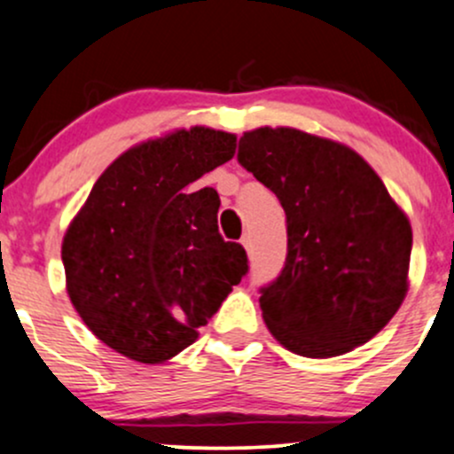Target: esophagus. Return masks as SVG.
<instances>
[{"label": "esophagus", "instance_id": "1", "mask_svg": "<svg viewBox=\"0 0 454 454\" xmlns=\"http://www.w3.org/2000/svg\"><path fill=\"white\" fill-rule=\"evenodd\" d=\"M242 247H245L247 251H251L254 249V238H251V233H245V236H242Z\"/></svg>", "mask_w": 454, "mask_h": 454}]
</instances>
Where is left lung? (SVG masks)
<instances>
[{"instance_id": "left-lung-1", "label": "left lung", "mask_w": 454, "mask_h": 454, "mask_svg": "<svg viewBox=\"0 0 454 454\" xmlns=\"http://www.w3.org/2000/svg\"><path fill=\"white\" fill-rule=\"evenodd\" d=\"M238 161L286 212V262L260 288L270 334L308 358L373 339L404 301L413 245L380 176L352 148L288 126L242 135Z\"/></svg>"}]
</instances>
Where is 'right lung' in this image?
I'll list each match as a JSON object with an SVG mask.
<instances>
[{
    "mask_svg": "<svg viewBox=\"0 0 454 454\" xmlns=\"http://www.w3.org/2000/svg\"><path fill=\"white\" fill-rule=\"evenodd\" d=\"M236 153V135L181 129L122 153L63 238L67 295L102 343L137 363L184 352L249 270L218 233L221 199L194 190Z\"/></svg>",
    "mask_w": 454,
    "mask_h": 454,
    "instance_id": "1",
    "label": "right lung"
}]
</instances>
